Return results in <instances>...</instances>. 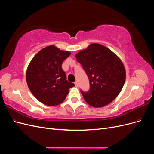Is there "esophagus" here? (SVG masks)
I'll return each mask as SVG.
<instances>
[{
    "instance_id": "obj_1",
    "label": "esophagus",
    "mask_w": 154,
    "mask_h": 154,
    "mask_svg": "<svg viewBox=\"0 0 154 154\" xmlns=\"http://www.w3.org/2000/svg\"><path fill=\"white\" fill-rule=\"evenodd\" d=\"M74 84H75V86H76V87H78V85H78V82L77 81H76L75 82H74Z\"/></svg>"
}]
</instances>
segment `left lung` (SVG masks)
I'll return each mask as SVG.
<instances>
[{"instance_id": "8db88e82", "label": "left lung", "mask_w": 154, "mask_h": 154, "mask_svg": "<svg viewBox=\"0 0 154 154\" xmlns=\"http://www.w3.org/2000/svg\"><path fill=\"white\" fill-rule=\"evenodd\" d=\"M75 57L89 79V91H81L85 101L96 108L111 103L125 82L126 71L122 60L110 49L96 43L80 51Z\"/></svg>"}]
</instances>
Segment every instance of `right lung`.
<instances>
[{"label":"right lung","instance_id":"right-lung-1","mask_svg":"<svg viewBox=\"0 0 154 154\" xmlns=\"http://www.w3.org/2000/svg\"><path fill=\"white\" fill-rule=\"evenodd\" d=\"M71 53L51 45L44 48L31 60L26 71L30 91L41 103L48 106L60 104L66 98L69 88L74 86L66 80L62 62Z\"/></svg>","mask_w":154,"mask_h":154}]
</instances>
